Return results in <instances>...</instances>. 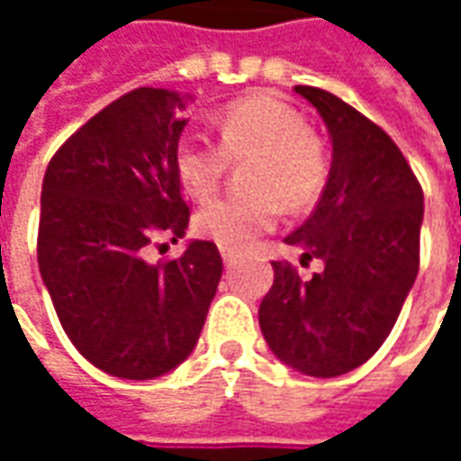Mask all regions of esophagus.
<instances>
[{
    "label": "esophagus",
    "mask_w": 461,
    "mask_h": 461,
    "mask_svg": "<svg viewBox=\"0 0 461 461\" xmlns=\"http://www.w3.org/2000/svg\"><path fill=\"white\" fill-rule=\"evenodd\" d=\"M221 261L230 267V264H234V261L240 259V251H234V249H227V247H221Z\"/></svg>",
    "instance_id": "1"
}]
</instances>
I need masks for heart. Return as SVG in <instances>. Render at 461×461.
Wrapping results in <instances>:
<instances>
[{
  "label": "heart",
  "instance_id": "1",
  "mask_svg": "<svg viewBox=\"0 0 461 461\" xmlns=\"http://www.w3.org/2000/svg\"><path fill=\"white\" fill-rule=\"evenodd\" d=\"M220 142L185 132L175 145V172L185 192L207 200L227 175L230 160H247V194L204 204L194 230L227 249H247L279 220L281 203L301 210L319 200L329 180V158L306 118L274 95H254L221 111Z\"/></svg>",
  "mask_w": 461,
  "mask_h": 461
}]
</instances>
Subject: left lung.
Instances as JSON below:
<instances>
[{
	"label": "left lung",
	"mask_w": 461,
	"mask_h": 461,
	"mask_svg": "<svg viewBox=\"0 0 461 461\" xmlns=\"http://www.w3.org/2000/svg\"><path fill=\"white\" fill-rule=\"evenodd\" d=\"M329 128L333 160L316 210L286 244L323 269L301 281L274 261L259 306L271 353L303 375L336 377L383 346L420 269L422 187L383 128L313 86H296Z\"/></svg>",
	"instance_id": "8db88e82"
}]
</instances>
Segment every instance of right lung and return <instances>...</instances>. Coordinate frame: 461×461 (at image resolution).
Returning a JSON list of instances; mask_svg holds the SVG:
<instances>
[{"label": "right lung", "instance_id": "add662e5", "mask_svg": "<svg viewBox=\"0 0 461 461\" xmlns=\"http://www.w3.org/2000/svg\"><path fill=\"white\" fill-rule=\"evenodd\" d=\"M190 95L135 88L59 148L41 185L39 271L76 350L104 373L152 380L190 356L221 279L214 241L148 264L190 224L175 145Z\"/></svg>", "mask_w": 461, "mask_h": 461}]
</instances>
